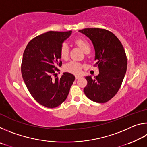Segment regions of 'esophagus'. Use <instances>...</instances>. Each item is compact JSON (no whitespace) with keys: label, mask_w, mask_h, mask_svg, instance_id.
I'll use <instances>...</instances> for the list:
<instances>
[{"label":"esophagus","mask_w":147,"mask_h":147,"mask_svg":"<svg viewBox=\"0 0 147 147\" xmlns=\"http://www.w3.org/2000/svg\"><path fill=\"white\" fill-rule=\"evenodd\" d=\"M80 77H81V76H80V75H76L75 76V78L76 79H78L79 78H80Z\"/></svg>","instance_id":"34e87169"}]
</instances>
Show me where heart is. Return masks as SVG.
<instances>
[{
    "label": "heart",
    "instance_id": "obj_1",
    "mask_svg": "<svg viewBox=\"0 0 147 147\" xmlns=\"http://www.w3.org/2000/svg\"><path fill=\"white\" fill-rule=\"evenodd\" d=\"M75 43L78 45L80 48H81L82 50L84 52V53H89L91 51V46L89 42L84 39L79 38L75 40ZM59 54L61 59H67L69 57V49L68 47V45L63 43L61 44L59 49ZM82 67V65L80 63L76 61H70L67 64H66L65 69L67 71L69 72V73H74V74H78L80 73L81 69Z\"/></svg>",
    "mask_w": 147,
    "mask_h": 147
}]
</instances>
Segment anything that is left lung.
I'll return each instance as SVG.
<instances>
[{
  "mask_svg": "<svg viewBox=\"0 0 147 147\" xmlns=\"http://www.w3.org/2000/svg\"><path fill=\"white\" fill-rule=\"evenodd\" d=\"M93 44L99 74L86 77L84 89L87 97L97 103H105L120 89L127 69V58L123 46L112 32L105 29L89 28L79 30Z\"/></svg>",
  "mask_w": 147,
  "mask_h": 147,
  "instance_id": "1",
  "label": "left lung"
}]
</instances>
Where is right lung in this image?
Here are the masks:
<instances>
[{
  "label": "right lung",
  "instance_id": "add662e5",
  "mask_svg": "<svg viewBox=\"0 0 147 147\" xmlns=\"http://www.w3.org/2000/svg\"><path fill=\"white\" fill-rule=\"evenodd\" d=\"M72 31H49L36 37L24 50L21 73L27 89L35 100L42 106L53 108L65 100L75 77L64 73L54 80L57 67H60L59 49L71 36Z\"/></svg>",
  "mask_w": 147,
  "mask_h": 147
}]
</instances>
